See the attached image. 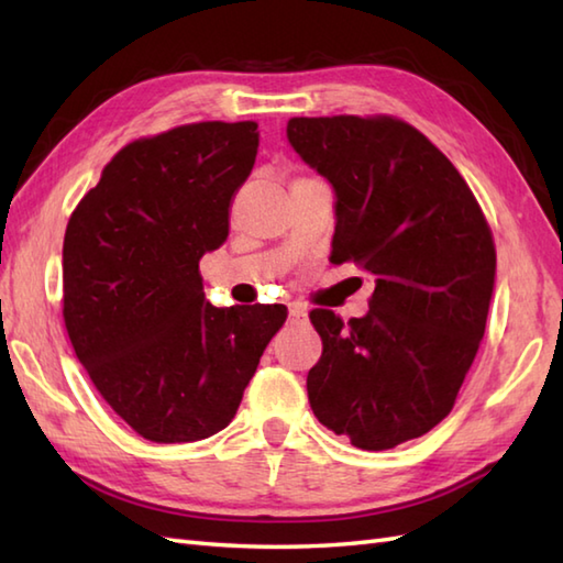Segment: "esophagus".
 <instances>
[{"label": "esophagus", "mask_w": 563, "mask_h": 563, "mask_svg": "<svg viewBox=\"0 0 563 563\" xmlns=\"http://www.w3.org/2000/svg\"><path fill=\"white\" fill-rule=\"evenodd\" d=\"M307 317V309L300 305H290V312H288V321L295 324V321H302Z\"/></svg>", "instance_id": "esophagus-1"}]
</instances>
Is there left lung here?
Masks as SVG:
<instances>
[{
  "label": "left lung",
  "mask_w": 563,
  "mask_h": 563,
  "mask_svg": "<svg viewBox=\"0 0 563 563\" xmlns=\"http://www.w3.org/2000/svg\"><path fill=\"white\" fill-rule=\"evenodd\" d=\"M288 140L336 194L331 261L375 278L365 317L309 312L321 336L309 404L355 448H397L452 411L479 351L492 230L452 162L397 118H290Z\"/></svg>",
  "instance_id": "1"
}]
</instances>
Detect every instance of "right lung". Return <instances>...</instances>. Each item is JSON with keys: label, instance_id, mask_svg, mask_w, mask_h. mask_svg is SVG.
<instances>
[{"label": "right lung", "instance_id": "1", "mask_svg": "<svg viewBox=\"0 0 563 563\" xmlns=\"http://www.w3.org/2000/svg\"><path fill=\"white\" fill-rule=\"evenodd\" d=\"M254 121L194 123L130 142L71 212L63 317L93 387L152 442L230 426L283 305L212 307L200 258L230 234L256 162Z\"/></svg>", "mask_w": 563, "mask_h": 563}]
</instances>
